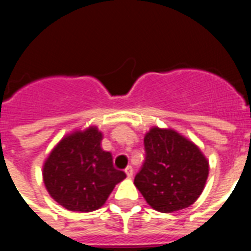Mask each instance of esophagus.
<instances>
[{
  "mask_svg": "<svg viewBox=\"0 0 251 251\" xmlns=\"http://www.w3.org/2000/svg\"><path fill=\"white\" fill-rule=\"evenodd\" d=\"M125 173L126 176H127V178H131L133 176V168L131 167V166H127V167L125 168Z\"/></svg>",
  "mask_w": 251,
  "mask_h": 251,
  "instance_id": "34e87169",
  "label": "esophagus"
}]
</instances>
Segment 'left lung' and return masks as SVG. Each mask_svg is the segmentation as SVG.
I'll use <instances>...</instances> for the list:
<instances>
[{
    "label": "left lung",
    "mask_w": 251,
    "mask_h": 251,
    "mask_svg": "<svg viewBox=\"0 0 251 251\" xmlns=\"http://www.w3.org/2000/svg\"><path fill=\"white\" fill-rule=\"evenodd\" d=\"M146 160L133 184L151 208L172 213L193 204L204 189L209 162L201 149L173 128L152 126L144 137Z\"/></svg>",
    "instance_id": "left-lung-1"
}]
</instances>
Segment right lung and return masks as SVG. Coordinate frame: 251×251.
Here are the masks:
<instances>
[{"label": "right lung", "instance_id": "add662e5", "mask_svg": "<svg viewBox=\"0 0 251 251\" xmlns=\"http://www.w3.org/2000/svg\"><path fill=\"white\" fill-rule=\"evenodd\" d=\"M97 126L67 133L49 152L42 168L49 196L72 212L88 213L105 204L115 186L126 178L114 167L110 152L101 149Z\"/></svg>", "mask_w": 251, "mask_h": 251}]
</instances>
